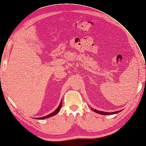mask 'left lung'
Wrapping results in <instances>:
<instances>
[{"label": "left lung", "mask_w": 146, "mask_h": 146, "mask_svg": "<svg viewBox=\"0 0 146 146\" xmlns=\"http://www.w3.org/2000/svg\"><path fill=\"white\" fill-rule=\"evenodd\" d=\"M91 110L92 111H94V112L98 113V114H101V115H114V114H116V113H119L120 111H121V110H119V111H115V112H104V111H99V110H95V109H93L91 108Z\"/></svg>", "instance_id": "1"}]
</instances>
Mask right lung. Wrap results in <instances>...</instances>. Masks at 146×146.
I'll return each mask as SVG.
<instances>
[{"label": "right lung", "mask_w": 146, "mask_h": 146, "mask_svg": "<svg viewBox=\"0 0 146 146\" xmlns=\"http://www.w3.org/2000/svg\"><path fill=\"white\" fill-rule=\"evenodd\" d=\"M61 106H62V100H61V102H60V104H59V106L58 108H57V109L55 110L54 111H53L52 113H50V114H49V115H46L45 116H42V117H41V118H36V119H44L45 118H49V117H51V116L56 115L57 113H58V112L59 111V110H60V109H61Z\"/></svg>", "instance_id": "1"}]
</instances>
